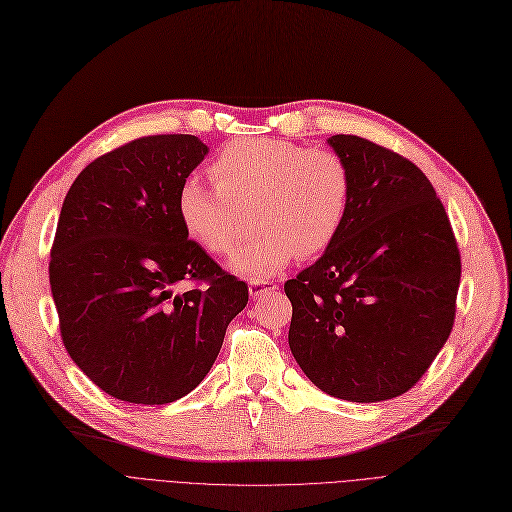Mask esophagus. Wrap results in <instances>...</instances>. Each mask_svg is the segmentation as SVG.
<instances>
[{
  "label": "esophagus",
  "instance_id": "34e87169",
  "mask_svg": "<svg viewBox=\"0 0 512 512\" xmlns=\"http://www.w3.org/2000/svg\"><path fill=\"white\" fill-rule=\"evenodd\" d=\"M278 290V284L272 282V280H253L249 284V292L253 299H259L263 297V294H270V292H276Z\"/></svg>",
  "mask_w": 512,
  "mask_h": 512
}]
</instances>
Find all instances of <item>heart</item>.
<instances>
[{
    "instance_id": "heart-1",
    "label": "heart",
    "mask_w": 512,
    "mask_h": 512,
    "mask_svg": "<svg viewBox=\"0 0 512 512\" xmlns=\"http://www.w3.org/2000/svg\"><path fill=\"white\" fill-rule=\"evenodd\" d=\"M215 184L182 182L178 218L188 238L211 255H230L251 228L261 232L230 267L255 280L294 259L326 253L340 236L353 201V174L332 149L286 139L251 137L228 143L209 166Z\"/></svg>"
}]
</instances>
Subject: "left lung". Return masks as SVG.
Returning a JSON list of instances; mask_svg holds the SVG:
<instances>
[{"mask_svg": "<svg viewBox=\"0 0 512 512\" xmlns=\"http://www.w3.org/2000/svg\"><path fill=\"white\" fill-rule=\"evenodd\" d=\"M330 145L353 174L334 245L284 284L290 351L330 396L378 402L411 390L448 340L461 253L427 176L355 134Z\"/></svg>", "mask_w": 512, "mask_h": 512, "instance_id": "1", "label": "left lung"}]
</instances>
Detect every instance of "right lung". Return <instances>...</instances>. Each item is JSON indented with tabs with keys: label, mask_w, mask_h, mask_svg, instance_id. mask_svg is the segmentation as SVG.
Here are the masks:
<instances>
[{
	"label": "right lung",
	"mask_w": 512,
	"mask_h": 512,
	"mask_svg": "<svg viewBox=\"0 0 512 512\" xmlns=\"http://www.w3.org/2000/svg\"><path fill=\"white\" fill-rule=\"evenodd\" d=\"M205 155L193 134L134 139L91 161L60 211L49 284L62 342L95 386L132 405L195 390L249 301L247 282L178 218L180 186Z\"/></svg>",
	"instance_id": "right-lung-1"
}]
</instances>
